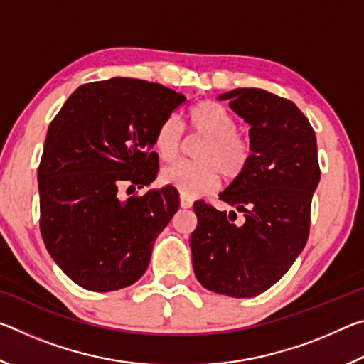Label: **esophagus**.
Masks as SVG:
<instances>
[{
    "mask_svg": "<svg viewBox=\"0 0 364 364\" xmlns=\"http://www.w3.org/2000/svg\"><path fill=\"white\" fill-rule=\"evenodd\" d=\"M180 205H181L183 208L193 207V199H189V197H186V196H181V197H180Z\"/></svg>",
    "mask_w": 364,
    "mask_h": 364,
    "instance_id": "1",
    "label": "esophagus"
}]
</instances>
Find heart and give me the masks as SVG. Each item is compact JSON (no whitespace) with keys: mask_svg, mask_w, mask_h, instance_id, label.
<instances>
[{"mask_svg":"<svg viewBox=\"0 0 364 364\" xmlns=\"http://www.w3.org/2000/svg\"><path fill=\"white\" fill-rule=\"evenodd\" d=\"M236 119L213 101H200L186 114L188 138H200L194 147L196 162H176L160 171V181L186 197L208 194L218 188L220 176L231 183L241 178L252 160V141L236 130ZM154 151L164 162H171L183 151L184 138L180 123L168 117L157 127Z\"/></svg>","mask_w":364,"mask_h":364,"instance_id":"b5f03b06","label":"heart"}]
</instances>
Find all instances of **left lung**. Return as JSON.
<instances>
[{
  "instance_id": "1",
  "label": "left lung",
  "mask_w": 364,
  "mask_h": 364,
  "mask_svg": "<svg viewBox=\"0 0 364 364\" xmlns=\"http://www.w3.org/2000/svg\"><path fill=\"white\" fill-rule=\"evenodd\" d=\"M249 123L252 160L220 199L244 213L196 202L191 252L197 281L208 291L245 299L276 284L304 250L311 197L319 183L316 134L292 101L260 88L220 95Z\"/></svg>"
}]
</instances>
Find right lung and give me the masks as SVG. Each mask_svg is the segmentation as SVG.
I'll list each match as a JSON object with an SVG mask.
<instances>
[{"mask_svg":"<svg viewBox=\"0 0 364 364\" xmlns=\"http://www.w3.org/2000/svg\"><path fill=\"white\" fill-rule=\"evenodd\" d=\"M184 101L159 83L117 77L78 86L49 125L38 167L41 236L58 267L86 291L136 282L180 207L171 186L127 200L119 191L156 180L154 133Z\"/></svg>","mask_w":364,"mask_h":364,"instance_id":"add662e5","label":"right lung"}]
</instances>
